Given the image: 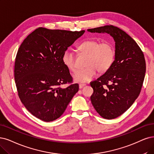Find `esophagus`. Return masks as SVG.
Here are the masks:
<instances>
[{
    "instance_id": "1",
    "label": "esophagus",
    "mask_w": 154,
    "mask_h": 154,
    "mask_svg": "<svg viewBox=\"0 0 154 154\" xmlns=\"http://www.w3.org/2000/svg\"><path fill=\"white\" fill-rule=\"evenodd\" d=\"M86 84H79V88L80 89H82V88H84L85 86H86Z\"/></svg>"
}]
</instances>
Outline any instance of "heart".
I'll use <instances>...</instances> for the list:
<instances>
[{"mask_svg": "<svg viewBox=\"0 0 154 154\" xmlns=\"http://www.w3.org/2000/svg\"><path fill=\"white\" fill-rule=\"evenodd\" d=\"M77 49L81 54L88 55L86 68L77 70L73 74L76 82H86L91 80L98 74L105 73L109 69L115 59V49L108 41L100 42L96 39H88L81 43ZM75 54L72 49H65L62 54V61L64 65L72 72L77 69Z\"/></svg>", "mask_w": 154, "mask_h": 154, "instance_id": "heart-1", "label": "heart"}]
</instances>
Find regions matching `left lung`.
Instances as JSON below:
<instances>
[{"instance_id": "left-lung-1", "label": "left lung", "mask_w": 154, "mask_h": 154, "mask_svg": "<svg viewBox=\"0 0 154 154\" xmlns=\"http://www.w3.org/2000/svg\"><path fill=\"white\" fill-rule=\"evenodd\" d=\"M91 33H107L116 42L115 60L97 80L91 101L99 115L106 119L121 116L138 97L143 86L146 63L143 51L128 34L113 25L91 28Z\"/></svg>"}]
</instances>
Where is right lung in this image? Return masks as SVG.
Returning <instances> with one entry per match:
<instances>
[{"label": "right lung", "instance_id": "add662e5", "mask_svg": "<svg viewBox=\"0 0 154 154\" xmlns=\"http://www.w3.org/2000/svg\"><path fill=\"white\" fill-rule=\"evenodd\" d=\"M84 32L39 27L19 48L14 71L18 96L28 112L43 121L59 118L78 92L62 54ZM66 83L71 84L62 88Z\"/></svg>", "mask_w": 154, "mask_h": 154}]
</instances>
